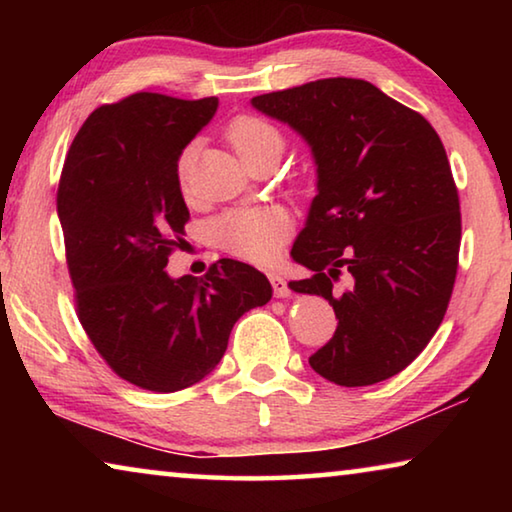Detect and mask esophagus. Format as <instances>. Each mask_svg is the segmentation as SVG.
Masks as SVG:
<instances>
[{
	"label": "esophagus",
	"instance_id": "esophagus-1",
	"mask_svg": "<svg viewBox=\"0 0 512 512\" xmlns=\"http://www.w3.org/2000/svg\"><path fill=\"white\" fill-rule=\"evenodd\" d=\"M268 280H271V284H273L275 298H291V291L287 287V280H284L280 273H271V275H268Z\"/></svg>",
	"mask_w": 512,
	"mask_h": 512
}]
</instances>
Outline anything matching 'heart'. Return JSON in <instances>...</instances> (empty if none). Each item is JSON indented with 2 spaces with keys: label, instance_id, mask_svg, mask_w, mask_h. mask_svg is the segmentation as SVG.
<instances>
[{
  "label": "heart",
  "instance_id": "b5f03b06",
  "mask_svg": "<svg viewBox=\"0 0 512 512\" xmlns=\"http://www.w3.org/2000/svg\"><path fill=\"white\" fill-rule=\"evenodd\" d=\"M228 140L237 155H246L257 146L277 142L280 135L273 126L264 124L255 117H239L228 128ZM194 167V149L183 151L178 160V183L183 192H189V180H192ZM214 239L223 250L237 255L248 262H271L280 253L284 241L289 237L291 223L287 214L275 210V207H241V210H230L214 221L212 225Z\"/></svg>",
  "mask_w": 512,
  "mask_h": 512
}]
</instances>
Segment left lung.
I'll return each instance as SVG.
<instances>
[{
	"mask_svg": "<svg viewBox=\"0 0 512 512\" xmlns=\"http://www.w3.org/2000/svg\"><path fill=\"white\" fill-rule=\"evenodd\" d=\"M250 106L300 135L316 164V196L291 248L314 275L289 289L323 296L339 327L309 366L339 386L397 375L443 323L456 280L461 207L443 142L361 79L259 94Z\"/></svg>",
	"mask_w": 512,
	"mask_h": 512,
	"instance_id": "obj_1",
	"label": "left lung"
}]
</instances>
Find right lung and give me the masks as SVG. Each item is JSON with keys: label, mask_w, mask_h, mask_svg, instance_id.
<instances>
[{"label": "right lung", "mask_w": 512, "mask_h": 512, "mask_svg": "<svg viewBox=\"0 0 512 512\" xmlns=\"http://www.w3.org/2000/svg\"><path fill=\"white\" fill-rule=\"evenodd\" d=\"M219 99L137 92L101 106L69 146L58 219L79 320L121 379L173 393L205 379L232 325L273 296L264 273L221 259L205 277H171L169 253L189 219L178 183L185 146Z\"/></svg>", "instance_id": "1"}]
</instances>
